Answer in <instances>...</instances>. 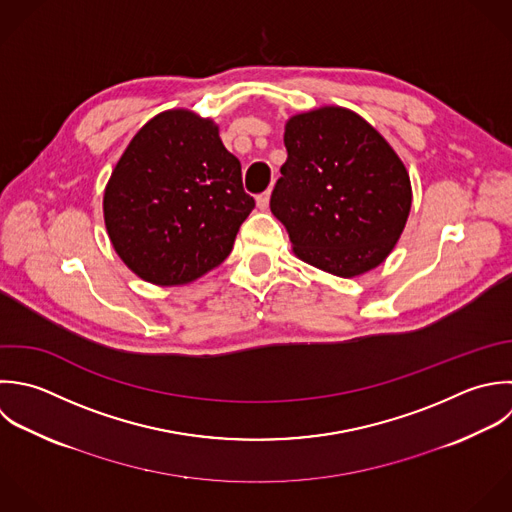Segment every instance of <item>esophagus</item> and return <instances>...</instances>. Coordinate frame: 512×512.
Returning a JSON list of instances; mask_svg holds the SVG:
<instances>
[{"instance_id": "esophagus-1", "label": "esophagus", "mask_w": 512, "mask_h": 512, "mask_svg": "<svg viewBox=\"0 0 512 512\" xmlns=\"http://www.w3.org/2000/svg\"><path fill=\"white\" fill-rule=\"evenodd\" d=\"M269 199H271V189H267V191H263L261 195H257V207H259L261 211H265V209L269 207Z\"/></svg>"}]
</instances>
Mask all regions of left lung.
I'll return each instance as SVG.
<instances>
[{"instance_id": "1", "label": "left lung", "mask_w": 512, "mask_h": 512, "mask_svg": "<svg viewBox=\"0 0 512 512\" xmlns=\"http://www.w3.org/2000/svg\"><path fill=\"white\" fill-rule=\"evenodd\" d=\"M285 147L271 211L295 255L339 277L383 263L411 211V181L391 145L357 113L325 107L291 117Z\"/></svg>"}]
</instances>
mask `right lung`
<instances>
[{"label":"right lung","mask_w":512,"mask_h":512,"mask_svg":"<svg viewBox=\"0 0 512 512\" xmlns=\"http://www.w3.org/2000/svg\"><path fill=\"white\" fill-rule=\"evenodd\" d=\"M253 207L217 125L183 109L137 131L103 195L117 255L155 285L189 283L217 267Z\"/></svg>","instance_id":"1"}]
</instances>
